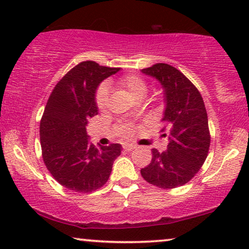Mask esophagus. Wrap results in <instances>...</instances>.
Masks as SVG:
<instances>
[{
    "label": "esophagus",
    "instance_id": "34e87169",
    "mask_svg": "<svg viewBox=\"0 0 249 249\" xmlns=\"http://www.w3.org/2000/svg\"><path fill=\"white\" fill-rule=\"evenodd\" d=\"M135 148H136V146L132 145V144H124V151H127V152H130Z\"/></svg>",
    "mask_w": 249,
    "mask_h": 249
}]
</instances>
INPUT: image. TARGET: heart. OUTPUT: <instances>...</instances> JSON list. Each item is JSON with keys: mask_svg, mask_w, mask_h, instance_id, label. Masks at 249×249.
<instances>
[{"mask_svg": "<svg viewBox=\"0 0 249 249\" xmlns=\"http://www.w3.org/2000/svg\"><path fill=\"white\" fill-rule=\"evenodd\" d=\"M119 88L127 91V94L130 96L134 101L144 100L148 91V86L146 81L136 74H128V76H124L119 78L117 81ZM107 100H108V90L105 86L100 87L96 94V104L100 110H104L107 107ZM134 134V129L131 125H124L122 128V135L124 137H129Z\"/></svg>", "mask_w": 249, "mask_h": 249, "instance_id": "obj_1", "label": "heart"}]
</instances>
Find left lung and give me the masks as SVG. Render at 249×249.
<instances>
[{"mask_svg":"<svg viewBox=\"0 0 249 249\" xmlns=\"http://www.w3.org/2000/svg\"><path fill=\"white\" fill-rule=\"evenodd\" d=\"M141 71L162 86V130L169 141L166 151L152 149V161L141 173L159 188H176L188 182L207 158L211 139L205 104L192 81L170 64L156 63Z\"/></svg>","mask_w":249,"mask_h":249,"instance_id":"left-lung-1","label":"left lung"}]
</instances>
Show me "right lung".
Segmentation results:
<instances>
[{
	"mask_svg": "<svg viewBox=\"0 0 249 249\" xmlns=\"http://www.w3.org/2000/svg\"><path fill=\"white\" fill-rule=\"evenodd\" d=\"M119 71L94 61L81 62L56 84L46 103L39 128L44 163L53 178L72 192L101 188L121 154L120 144L96 146L86 131L88 119L98 113V86Z\"/></svg>",
	"mask_w": 249,
	"mask_h": 249,
	"instance_id": "add662e5",
	"label": "right lung"
}]
</instances>
